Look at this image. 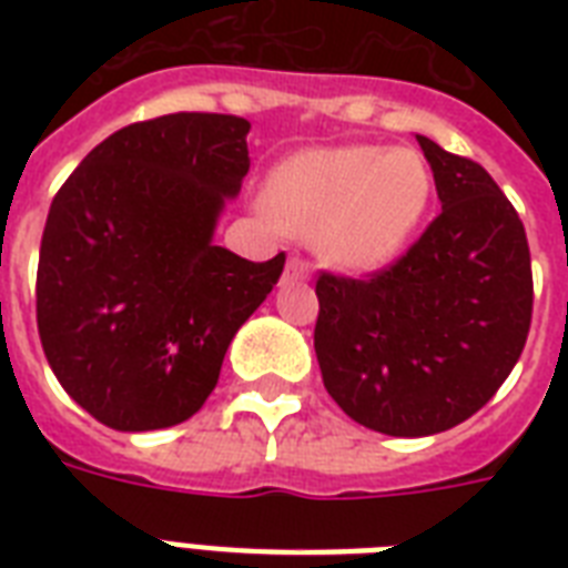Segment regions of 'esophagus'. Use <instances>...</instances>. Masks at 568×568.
Masks as SVG:
<instances>
[{"label": "esophagus", "mask_w": 568, "mask_h": 568, "mask_svg": "<svg viewBox=\"0 0 568 568\" xmlns=\"http://www.w3.org/2000/svg\"><path fill=\"white\" fill-rule=\"evenodd\" d=\"M310 271H312V265L306 262V258L292 256L288 262H285L283 283H301V280H310Z\"/></svg>", "instance_id": "esophagus-1"}]
</instances>
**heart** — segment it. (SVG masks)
I'll return each mask as SVG.
<instances>
[{
	"label": "heart",
	"mask_w": 568,
	"mask_h": 568,
	"mask_svg": "<svg viewBox=\"0 0 568 568\" xmlns=\"http://www.w3.org/2000/svg\"><path fill=\"white\" fill-rule=\"evenodd\" d=\"M433 196V173L409 146H315L280 164L267 205L280 226L315 239L327 262L377 271L409 244Z\"/></svg>",
	"instance_id": "heart-1"
}]
</instances>
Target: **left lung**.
I'll return each instance as SVG.
<instances>
[{
  "instance_id": "obj_1",
  "label": "left lung",
  "mask_w": 568,
  "mask_h": 568,
  "mask_svg": "<svg viewBox=\"0 0 568 568\" xmlns=\"http://www.w3.org/2000/svg\"><path fill=\"white\" fill-rule=\"evenodd\" d=\"M442 212L363 280L321 271L315 354L329 397L386 436H430L489 404L528 342V235L495 180L415 135Z\"/></svg>"
}]
</instances>
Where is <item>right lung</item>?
<instances>
[{
    "instance_id": "add662e5",
    "label": "right lung",
    "mask_w": 568,
    "mask_h": 568,
    "mask_svg": "<svg viewBox=\"0 0 568 568\" xmlns=\"http://www.w3.org/2000/svg\"><path fill=\"white\" fill-rule=\"evenodd\" d=\"M247 132L205 111L141 120L93 146L49 205L40 345L67 395L114 430L191 418L283 274L285 253L250 262L212 241L250 171Z\"/></svg>"
}]
</instances>
